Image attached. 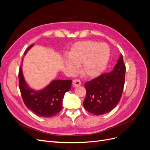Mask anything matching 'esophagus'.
<instances>
[{"instance_id":"34e87169","label":"esophagus","mask_w":150,"mask_h":150,"mask_svg":"<svg viewBox=\"0 0 150 150\" xmlns=\"http://www.w3.org/2000/svg\"><path fill=\"white\" fill-rule=\"evenodd\" d=\"M81 84V81L78 79H74L72 81V85H73L74 87H78Z\"/></svg>"}]
</instances>
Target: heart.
Here are the masks:
<instances>
[{"label":"heart","instance_id":"heart-1","mask_svg":"<svg viewBox=\"0 0 150 150\" xmlns=\"http://www.w3.org/2000/svg\"><path fill=\"white\" fill-rule=\"evenodd\" d=\"M64 64L72 72L81 66V72L89 78H96L106 69L110 57V49L106 43L86 40L76 43Z\"/></svg>","mask_w":150,"mask_h":150}]
</instances>
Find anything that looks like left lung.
Segmentation results:
<instances>
[{
    "mask_svg": "<svg viewBox=\"0 0 150 150\" xmlns=\"http://www.w3.org/2000/svg\"><path fill=\"white\" fill-rule=\"evenodd\" d=\"M126 67L122 54L110 73L102 74L85 84L84 108L91 114L101 115L111 111L120 101L123 91Z\"/></svg>",
    "mask_w": 150,
    "mask_h": 150,
    "instance_id": "left-lung-1",
    "label": "left lung"
}]
</instances>
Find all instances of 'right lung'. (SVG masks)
<instances>
[{
	"label": "right lung",
	"mask_w": 150,
	"mask_h": 150,
	"mask_svg": "<svg viewBox=\"0 0 150 150\" xmlns=\"http://www.w3.org/2000/svg\"><path fill=\"white\" fill-rule=\"evenodd\" d=\"M34 46V44L26 50L24 55ZM19 89L27 108L36 115L51 117L56 115L62 109L64 94L71 88L72 80H52L46 87L35 90L27 83L21 66L19 72Z\"/></svg>",
	"instance_id": "add662e5"
}]
</instances>
